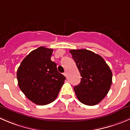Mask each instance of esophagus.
<instances>
[{"mask_svg": "<svg viewBox=\"0 0 130 130\" xmlns=\"http://www.w3.org/2000/svg\"><path fill=\"white\" fill-rule=\"evenodd\" d=\"M63 75H65V77H67V72H64V73H63Z\"/></svg>", "mask_w": 130, "mask_h": 130, "instance_id": "esophagus-1", "label": "esophagus"}]
</instances>
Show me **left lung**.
<instances>
[{
    "label": "left lung",
    "mask_w": 130,
    "mask_h": 130,
    "mask_svg": "<svg viewBox=\"0 0 130 130\" xmlns=\"http://www.w3.org/2000/svg\"><path fill=\"white\" fill-rule=\"evenodd\" d=\"M72 58L82 77L74 87L78 100L87 105H95L107 94L112 80L109 65L101 56L89 50H72Z\"/></svg>",
    "instance_id": "obj_1"
}]
</instances>
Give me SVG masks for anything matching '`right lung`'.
I'll return each mask as SVG.
<instances>
[{
  "label": "right lung",
  "instance_id": "obj_1",
  "mask_svg": "<svg viewBox=\"0 0 130 130\" xmlns=\"http://www.w3.org/2000/svg\"><path fill=\"white\" fill-rule=\"evenodd\" d=\"M53 51L43 46L38 47L23 59L17 70L20 89L28 99L39 105L53 102L66 79L51 60Z\"/></svg>",
  "mask_w": 130,
  "mask_h": 130
}]
</instances>
